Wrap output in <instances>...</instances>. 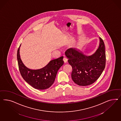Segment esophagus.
Returning <instances> with one entry per match:
<instances>
[{
  "mask_svg": "<svg viewBox=\"0 0 121 121\" xmlns=\"http://www.w3.org/2000/svg\"><path fill=\"white\" fill-rule=\"evenodd\" d=\"M63 62L64 63H66L67 62V59L66 58H64L63 59Z\"/></svg>",
  "mask_w": 121,
  "mask_h": 121,
  "instance_id": "34e87169",
  "label": "esophagus"
}]
</instances>
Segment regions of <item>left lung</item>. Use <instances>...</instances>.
<instances>
[{
	"instance_id": "obj_1",
	"label": "left lung",
	"mask_w": 121,
	"mask_h": 121,
	"mask_svg": "<svg viewBox=\"0 0 121 121\" xmlns=\"http://www.w3.org/2000/svg\"><path fill=\"white\" fill-rule=\"evenodd\" d=\"M99 39V47L92 55H85L75 48H70L65 52L68 62L72 67V79L79 86H86L94 83L105 69V45L103 39L101 38Z\"/></svg>"
}]
</instances>
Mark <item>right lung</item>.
<instances>
[{
	"label": "right lung",
	"mask_w": 121,
	"mask_h": 121,
	"mask_svg": "<svg viewBox=\"0 0 121 121\" xmlns=\"http://www.w3.org/2000/svg\"><path fill=\"white\" fill-rule=\"evenodd\" d=\"M17 51V58L18 68L22 77L26 82L38 90H45L51 87L55 80L59 69L63 65V57L51 60L47 65L38 70H31L23 64L20 59L19 49Z\"/></svg>",
	"instance_id": "obj_1"
}]
</instances>
